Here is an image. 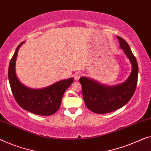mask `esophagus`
Here are the masks:
<instances>
[{
  "mask_svg": "<svg viewBox=\"0 0 151 151\" xmlns=\"http://www.w3.org/2000/svg\"><path fill=\"white\" fill-rule=\"evenodd\" d=\"M81 76H82V74H81L80 73H78H78H76L73 75L74 80H76V81H78V80L80 79V78Z\"/></svg>",
  "mask_w": 151,
  "mask_h": 151,
  "instance_id": "esophagus-1",
  "label": "esophagus"
}]
</instances>
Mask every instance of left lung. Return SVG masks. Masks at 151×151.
<instances>
[{
    "instance_id": "8db88e82",
    "label": "left lung",
    "mask_w": 151,
    "mask_h": 151,
    "mask_svg": "<svg viewBox=\"0 0 151 151\" xmlns=\"http://www.w3.org/2000/svg\"><path fill=\"white\" fill-rule=\"evenodd\" d=\"M120 47L132 64V72L124 82L114 86L101 84L91 78L81 77L82 95L87 108L97 114H106L116 110L129 101L134 95L137 82L138 66L127 41L116 36Z\"/></svg>"
}]
</instances>
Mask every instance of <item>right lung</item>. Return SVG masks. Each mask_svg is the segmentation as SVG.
<instances>
[{
	"label": "right lung",
	"instance_id": "obj_1",
	"mask_svg": "<svg viewBox=\"0 0 151 151\" xmlns=\"http://www.w3.org/2000/svg\"><path fill=\"white\" fill-rule=\"evenodd\" d=\"M24 43L22 42L11 59L8 70L9 81L13 95L22 108L37 115L50 116L59 109L65 91L73 82V78L58 81L43 88L35 89L20 82L16 72V62L18 50Z\"/></svg>",
	"mask_w": 151,
	"mask_h": 151
}]
</instances>
